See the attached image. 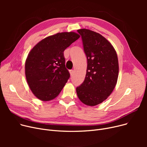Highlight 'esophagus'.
I'll list each match as a JSON object with an SVG mask.
<instances>
[{
    "instance_id": "esophagus-1",
    "label": "esophagus",
    "mask_w": 147,
    "mask_h": 147,
    "mask_svg": "<svg viewBox=\"0 0 147 147\" xmlns=\"http://www.w3.org/2000/svg\"><path fill=\"white\" fill-rule=\"evenodd\" d=\"M69 73H70V75L72 76L74 74V71L73 70V69H71V70H69Z\"/></svg>"
}]
</instances>
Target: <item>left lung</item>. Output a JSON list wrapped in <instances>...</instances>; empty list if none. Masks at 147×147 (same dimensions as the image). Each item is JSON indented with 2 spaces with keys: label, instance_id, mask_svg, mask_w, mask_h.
I'll return each instance as SVG.
<instances>
[{
  "label": "left lung",
  "instance_id": "1",
  "mask_svg": "<svg viewBox=\"0 0 147 147\" xmlns=\"http://www.w3.org/2000/svg\"><path fill=\"white\" fill-rule=\"evenodd\" d=\"M81 35L88 67L84 82L77 87L78 98L85 105L95 106L109 96L117 82L119 62L112 45L100 34L82 28Z\"/></svg>",
  "mask_w": 147,
  "mask_h": 147
}]
</instances>
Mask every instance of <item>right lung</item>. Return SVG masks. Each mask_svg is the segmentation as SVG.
Listing matches in <instances>:
<instances>
[{"mask_svg":"<svg viewBox=\"0 0 147 147\" xmlns=\"http://www.w3.org/2000/svg\"><path fill=\"white\" fill-rule=\"evenodd\" d=\"M80 37L74 32H63L48 36L29 52L25 64L27 83L40 100L55 98L69 78L64 51Z\"/></svg>","mask_w":147,"mask_h":147,"instance_id":"right-lung-1","label":"right lung"}]
</instances>
